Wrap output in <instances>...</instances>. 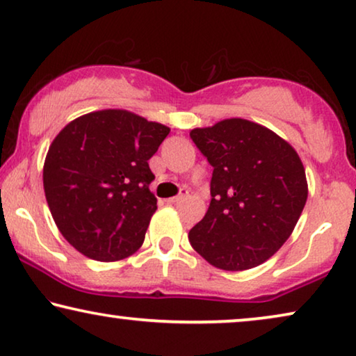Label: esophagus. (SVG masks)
I'll list each match as a JSON object with an SVG mask.
<instances>
[{"label": "esophagus", "instance_id": "34e87169", "mask_svg": "<svg viewBox=\"0 0 356 356\" xmlns=\"http://www.w3.org/2000/svg\"><path fill=\"white\" fill-rule=\"evenodd\" d=\"M187 195H188L187 190L182 188V190H180V193H179V195H176V197L169 198V200H168V203H179V202H182V200H184L185 197H187Z\"/></svg>", "mask_w": 356, "mask_h": 356}]
</instances>
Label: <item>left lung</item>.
<instances>
[{
  "label": "left lung",
  "mask_w": 356,
  "mask_h": 356,
  "mask_svg": "<svg viewBox=\"0 0 356 356\" xmlns=\"http://www.w3.org/2000/svg\"><path fill=\"white\" fill-rule=\"evenodd\" d=\"M190 138L213 166L211 203L190 229V245L224 271L264 263L290 237L307 203L297 152L273 130L245 119L193 129Z\"/></svg>",
  "instance_id": "obj_1"
}]
</instances>
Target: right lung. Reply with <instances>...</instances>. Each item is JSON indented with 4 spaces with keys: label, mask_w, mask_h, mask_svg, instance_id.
Wrapping results in <instances>:
<instances>
[{
    "label": "right lung",
    "mask_w": 356,
    "mask_h": 356,
    "mask_svg": "<svg viewBox=\"0 0 356 356\" xmlns=\"http://www.w3.org/2000/svg\"><path fill=\"white\" fill-rule=\"evenodd\" d=\"M169 127L122 109L67 124L48 149L43 187L64 238L85 257L118 261L145 240L156 198L148 159Z\"/></svg>",
    "instance_id": "add662e5"
}]
</instances>
